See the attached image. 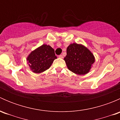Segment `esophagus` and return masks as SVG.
Wrapping results in <instances>:
<instances>
[{
  "label": "esophagus",
  "mask_w": 120,
  "mask_h": 120,
  "mask_svg": "<svg viewBox=\"0 0 120 120\" xmlns=\"http://www.w3.org/2000/svg\"><path fill=\"white\" fill-rule=\"evenodd\" d=\"M59 57L60 58V59H63V56L61 55V54H60V55L59 56Z\"/></svg>",
  "instance_id": "obj_1"
}]
</instances>
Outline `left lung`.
<instances>
[{"label": "left lung", "instance_id": "8db88e82", "mask_svg": "<svg viewBox=\"0 0 120 120\" xmlns=\"http://www.w3.org/2000/svg\"><path fill=\"white\" fill-rule=\"evenodd\" d=\"M64 60L68 68L78 75L88 73L95 61L94 54L88 48L76 43L67 47V55Z\"/></svg>", "mask_w": 120, "mask_h": 120}]
</instances>
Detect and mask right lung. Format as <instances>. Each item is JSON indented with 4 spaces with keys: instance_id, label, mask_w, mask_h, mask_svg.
<instances>
[{
    "instance_id": "right-lung-1",
    "label": "right lung",
    "mask_w": 120,
    "mask_h": 120,
    "mask_svg": "<svg viewBox=\"0 0 120 120\" xmlns=\"http://www.w3.org/2000/svg\"><path fill=\"white\" fill-rule=\"evenodd\" d=\"M56 59L54 49L50 46L43 44L31 52L26 61L31 71L38 74L49 69Z\"/></svg>"
}]
</instances>
